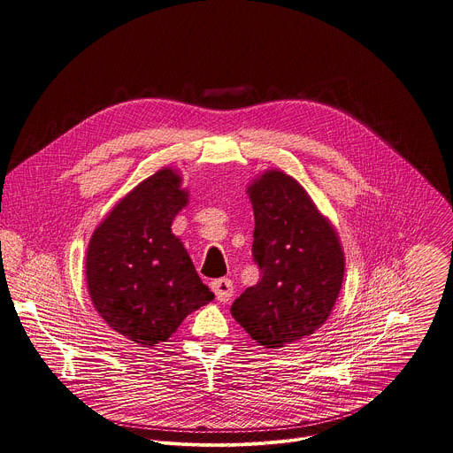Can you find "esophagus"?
Instances as JSON below:
<instances>
[{"mask_svg": "<svg viewBox=\"0 0 453 453\" xmlns=\"http://www.w3.org/2000/svg\"><path fill=\"white\" fill-rule=\"evenodd\" d=\"M211 290L215 292L217 299L220 303H227L231 297H233V281L227 280V278H220V280H215L211 283Z\"/></svg>", "mask_w": 453, "mask_h": 453, "instance_id": "esophagus-1", "label": "esophagus"}]
</instances>
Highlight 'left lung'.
<instances>
[{"label":"left lung","instance_id":"left-lung-1","mask_svg":"<svg viewBox=\"0 0 453 453\" xmlns=\"http://www.w3.org/2000/svg\"><path fill=\"white\" fill-rule=\"evenodd\" d=\"M247 191L252 260L262 278L233 303L231 315L260 346L283 348L330 317L344 280V252L330 220L294 177L269 170Z\"/></svg>","mask_w":453,"mask_h":453}]
</instances>
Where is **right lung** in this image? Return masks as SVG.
I'll use <instances>...</instances> for the list:
<instances>
[{
  "instance_id": "add662e5",
  "label": "right lung",
  "mask_w": 453,
  "mask_h": 453,
  "mask_svg": "<svg viewBox=\"0 0 453 453\" xmlns=\"http://www.w3.org/2000/svg\"><path fill=\"white\" fill-rule=\"evenodd\" d=\"M186 204L180 175L163 168L127 193L89 240L91 301L116 334L143 348L168 341L188 313L215 297L172 233Z\"/></svg>"
}]
</instances>
